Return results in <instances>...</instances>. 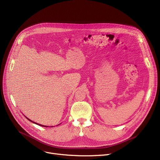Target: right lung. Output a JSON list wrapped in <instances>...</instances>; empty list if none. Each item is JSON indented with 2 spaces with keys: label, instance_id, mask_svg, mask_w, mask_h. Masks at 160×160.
<instances>
[{
  "label": "right lung",
  "instance_id": "right-lung-1",
  "mask_svg": "<svg viewBox=\"0 0 160 160\" xmlns=\"http://www.w3.org/2000/svg\"><path fill=\"white\" fill-rule=\"evenodd\" d=\"M27 119H28V120H29V121H31V122H33V123H35V124H38V125H39V126H41V127H47V126H44V125H41V124H38V123H36V122H33V121H31V120H30V119H28V118H27Z\"/></svg>",
  "mask_w": 160,
  "mask_h": 160
}]
</instances>
